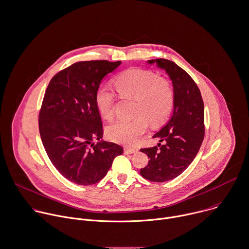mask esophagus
<instances>
[{
    "instance_id": "obj_1",
    "label": "esophagus",
    "mask_w": 249,
    "mask_h": 249,
    "mask_svg": "<svg viewBox=\"0 0 249 249\" xmlns=\"http://www.w3.org/2000/svg\"><path fill=\"white\" fill-rule=\"evenodd\" d=\"M124 154H125V155H132V154H135V153H137V150H136V149H129V148H124Z\"/></svg>"
}]
</instances>
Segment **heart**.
Wrapping results in <instances>:
<instances>
[{"instance_id": "heart-1", "label": "heart", "mask_w": 249, "mask_h": 249, "mask_svg": "<svg viewBox=\"0 0 249 249\" xmlns=\"http://www.w3.org/2000/svg\"><path fill=\"white\" fill-rule=\"evenodd\" d=\"M115 88L125 98L135 99L133 120H119L107 128V136L113 142L133 145L147 131L149 122L159 124L170 115L174 104V90L170 83L151 71L130 69L116 76ZM95 104L105 120L114 116V95L106 86H101L95 92Z\"/></svg>"}]
</instances>
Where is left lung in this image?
Segmentation results:
<instances>
[{
  "label": "left lung",
  "instance_id": "obj_1",
  "mask_svg": "<svg viewBox=\"0 0 249 249\" xmlns=\"http://www.w3.org/2000/svg\"><path fill=\"white\" fill-rule=\"evenodd\" d=\"M164 71L173 85V113L165 125L153 138H159L158 146L141 149L150 160L140 170L143 178L163 182L179 176L197 156L202 145L204 126V102L193 79L174 62L165 59L150 60Z\"/></svg>",
  "mask_w": 249,
  "mask_h": 249
}]
</instances>
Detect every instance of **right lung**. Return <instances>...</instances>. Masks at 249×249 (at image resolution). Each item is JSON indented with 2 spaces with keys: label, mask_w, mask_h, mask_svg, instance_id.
<instances>
[{
  "label": "right lung",
  "mask_w": 249,
  "mask_h": 249,
  "mask_svg": "<svg viewBox=\"0 0 249 249\" xmlns=\"http://www.w3.org/2000/svg\"><path fill=\"white\" fill-rule=\"evenodd\" d=\"M122 62L88 61L57 73L48 85L39 113V133L52 164L67 179L90 185L105 177L123 148L103 140L95 104L101 81Z\"/></svg>",
  "instance_id": "add662e5"
}]
</instances>
